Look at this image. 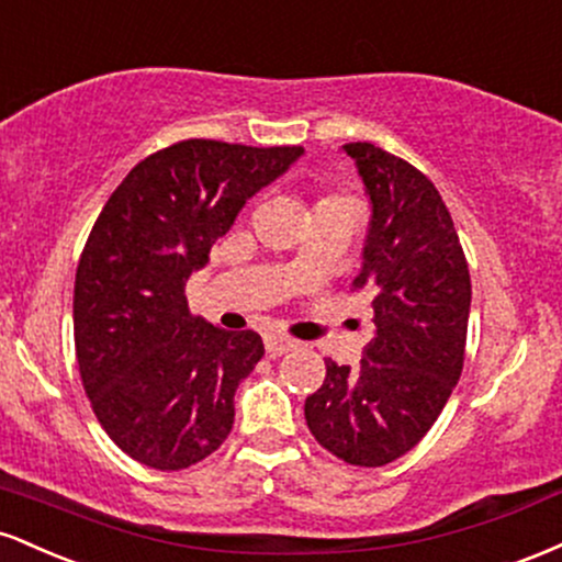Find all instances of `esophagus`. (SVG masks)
<instances>
[{"instance_id":"1","label":"esophagus","mask_w":562,"mask_h":562,"mask_svg":"<svg viewBox=\"0 0 562 562\" xmlns=\"http://www.w3.org/2000/svg\"><path fill=\"white\" fill-rule=\"evenodd\" d=\"M263 346H267L269 357L277 359V357H282V353H288V351H293V348H299V340L288 338V335H267Z\"/></svg>"}]
</instances>
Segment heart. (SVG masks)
Listing matches in <instances>:
<instances>
[{
	"label": "heart",
	"instance_id": "obj_1",
	"mask_svg": "<svg viewBox=\"0 0 562 562\" xmlns=\"http://www.w3.org/2000/svg\"><path fill=\"white\" fill-rule=\"evenodd\" d=\"M317 209H340V211H353L351 198L346 195H327L317 203Z\"/></svg>",
	"mask_w": 562,
	"mask_h": 562
}]
</instances>
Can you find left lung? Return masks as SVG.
<instances>
[{
  "mask_svg": "<svg viewBox=\"0 0 562 562\" xmlns=\"http://www.w3.org/2000/svg\"><path fill=\"white\" fill-rule=\"evenodd\" d=\"M370 198L362 272L375 335L359 367L327 359L306 398L312 436L359 468L398 460L428 434L465 362L470 272L441 195L415 166L370 142H348Z\"/></svg>",
  "mask_w": 562,
  "mask_h": 562,
  "instance_id": "1",
  "label": "left lung"
}]
</instances>
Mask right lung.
<instances>
[{"label":"right lung","mask_w":562,"mask_h":562,"mask_svg":"<svg viewBox=\"0 0 562 562\" xmlns=\"http://www.w3.org/2000/svg\"><path fill=\"white\" fill-rule=\"evenodd\" d=\"M301 156L295 145L177 142L139 160L97 216L76 269V359L97 420L142 465L190 468L229 436L261 335L192 317L184 285L243 205Z\"/></svg>","instance_id":"add662e5"}]
</instances>
